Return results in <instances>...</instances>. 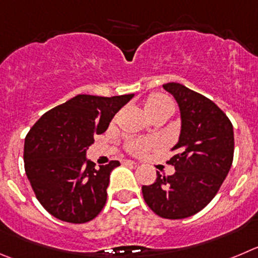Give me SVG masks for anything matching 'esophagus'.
I'll use <instances>...</instances> for the list:
<instances>
[{"mask_svg": "<svg viewBox=\"0 0 258 258\" xmlns=\"http://www.w3.org/2000/svg\"><path fill=\"white\" fill-rule=\"evenodd\" d=\"M124 164H130V165H137V162L135 160H131V159H123Z\"/></svg>", "mask_w": 258, "mask_h": 258, "instance_id": "esophagus-1", "label": "esophagus"}]
</instances>
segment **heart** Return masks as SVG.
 I'll list each match as a JSON object with an SVG mask.
<instances>
[{
	"mask_svg": "<svg viewBox=\"0 0 258 258\" xmlns=\"http://www.w3.org/2000/svg\"><path fill=\"white\" fill-rule=\"evenodd\" d=\"M145 110L148 115H153L159 112H170L173 113L174 110V103L172 102L169 96L164 95V94H151L145 102ZM154 146V143L151 140H146V139H136L130 143L128 148L132 153L143 154L146 150L151 149Z\"/></svg>",
	"mask_w": 258,
	"mask_h": 258,
	"instance_id": "heart-1",
	"label": "heart"
}]
</instances>
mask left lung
Returning <instances> with one entry per match:
<instances>
[{"label":"left lung","mask_w":258,"mask_h":258,"mask_svg":"<svg viewBox=\"0 0 258 258\" xmlns=\"http://www.w3.org/2000/svg\"><path fill=\"white\" fill-rule=\"evenodd\" d=\"M163 88L174 96L180 112L179 140L168 164L175 173L143 186L149 208L164 219L195 215L215 197L229 173L234 154V132L227 114L206 96L182 84Z\"/></svg>","instance_id":"left-lung-1"}]
</instances>
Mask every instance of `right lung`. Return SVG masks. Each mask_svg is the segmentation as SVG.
Wrapping results in <instances>:
<instances>
[{"mask_svg":"<svg viewBox=\"0 0 258 258\" xmlns=\"http://www.w3.org/2000/svg\"><path fill=\"white\" fill-rule=\"evenodd\" d=\"M134 94L95 96L80 94L48 110L25 137L24 165L38 201L62 221L93 220L107 202L110 172L119 165L95 164L86 159L94 136L107 131L115 113Z\"/></svg>","mask_w":258,"mask_h":258,"instance_id":"right-lung-1","label":"right lung"}]
</instances>
